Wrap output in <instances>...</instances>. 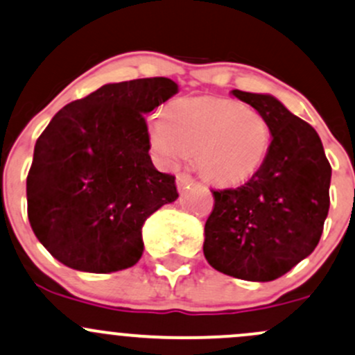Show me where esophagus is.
<instances>
[{"instance_id": "1", "label": "esophagus", "mask_w": 355, "mask_h": 355, "mask_svg": "<svg viewBox=\"0 0 355 355\" xmlns=\"http://www.w3.org/2000/svg\"><path fill=\"white\" fill-rule=\"evenodd\" d=\"M193 184V177L187 171H182V173L177 175V187L178 189H185L187 185Z\"/></svg>"}]
</instances>
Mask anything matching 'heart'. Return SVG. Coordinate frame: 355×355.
Listing matches in <instances>:
<instances>
[{"mask_svg":"<svg viewBox=\"0 0 355 355\" xmlns=\"http://www.w3.org/2000/svg\"><path fill=\"white\" fill-rule=\"evenodd\" d=\"M149 139L165 165L196 155L209 182L238 185L259 173L272 146L270 122L262 112L223 96L173 102L149 122Z\"/></svg>","mask_w":355,"mask_h":355,"instance_id":"heart-1","label":"heart"}]
</instances>
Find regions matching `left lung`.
Wrapping results in <instances>:
<instances>
[{"label": "left lung", "instance_id": "8db88e82", "mask_svg": "<svg viewBox=\"0 0 355 355\" xmlns=\"http://www.w3.org/2000/svg\"><path fill=\"white\" fill-rule=\"evenodd\" d=\"M272 128L268 156L245 185L211 190L204 255L231 277L268 282L318 245L330 207L331 166L316 130L272 95L233 89Z\"/></svg>", "mask_w": 355, "mask_h": 355}]
</instances>
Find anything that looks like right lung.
Here are the masks:
<instances>
[{"label": "right lung", "mask_w": 355, "mask_h": 355, "mask_svg": "<svg viewBox=\"0 0 355 355\" xmlns=\"http://www.w3.org/2000/svg\"><path fill=\"white\" fill-rule=\"evenodd\" d=\"M177 92L170 78L103 85L62 107L40 134L27 212L59 262L109 274L141 259L144 221L178 197L173 175L153 165L144 114Z\"/></svg>", "instance_id": "right-lung-1"}]
</instances>
